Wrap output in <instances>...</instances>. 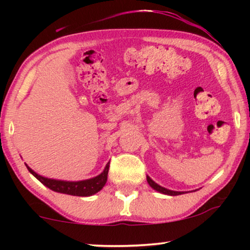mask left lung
I'll return each mask as SVG.
<instances>
[{"instance_id": "1", "label": "left lung", "mask_w": 250, "mask_h": 250, "mask_svg": "<svg viewBox=\"0 0 250 250\" xmlns=\"http://www.w3.org/2000/svg\"><path fill=\"white\" fill-rule=\"evenodd\" d=\"M146 181H148L149 186L152 188L153 190L158 191L160 193H164V194H167V196H179V194H183L186 193L184 191H173V190H169V189H166V188H164L162 186H159V184H157L155 181L150 179V177L146 175Z\"/></svg>"}]
</instances>
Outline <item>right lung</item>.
I'll return each instance as SVG.
<instances>
[{
	"instance_id": "add662e5",
	"label": "right lung",
	"mask_w": 250,
	"mask_h": 250,
	"mask_svg": "<svg viewBox=\"0 0 250 250\" xmlns=\"http://www.w3.org/2000/svg\"><path fill=\"white\" fill-rule=\"evenodd\" d=\"M27 169L29 173H32L41 183L49 188L52 191L59 193L70 194V196H78V197H90L92 194H95L99 192L102 188L104 187L105 182L108 179V170H109V163L105 165L104 172L99 174L98 176L92 177L88 180L83 181H63V180H54L49 179V177H44L40 174L30 168V167L26 164Z\"/></svg>"
}]
</instances>
